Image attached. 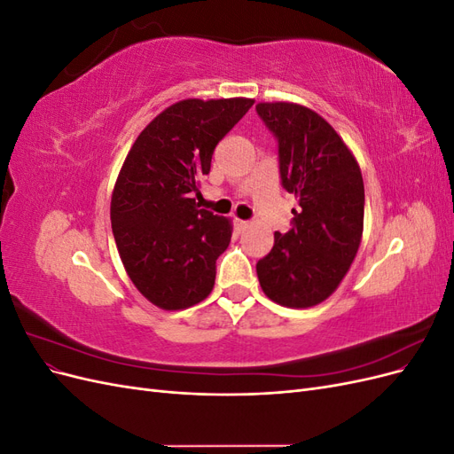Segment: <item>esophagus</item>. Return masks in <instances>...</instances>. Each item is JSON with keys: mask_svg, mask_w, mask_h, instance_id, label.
Returning <instances> with one entry per match:
<instances>
[{"mask_svg": "<svg viewBox=\"0 0 454 454\" xmlns=\"http://www.w3.org/2000/svg\"><path fill=\"white\" fill-rule=\"evenodd\" d=\"M235 227H237V231H244L246 227H248V222H244V219H235Z\"/></svg>", "mask_w": 454, "mask_h": 454, "instance_id": "34e87169", "label": "esophagus"}]
</instances>
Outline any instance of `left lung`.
Wrapping results in <instances>:
<instances>
[{"label": "left lung", "mask_w": 454, "mask_h": 454, "mask_svg": "<svg viewBox=\"0 0 454 454\" xmlns=\"http://www.w3.org/2000/svg\"><path fill=\"white\" fill-rule=\"evenodd\" d=\"M278 142L282 187L297 197L292 229L274 232L257 278L274 303L307 309L332 295L350 269L364 231L358 162L325 119L290 102L257 104Z\"/></svg>", "instance_id": "obj_1"}]
</instances>
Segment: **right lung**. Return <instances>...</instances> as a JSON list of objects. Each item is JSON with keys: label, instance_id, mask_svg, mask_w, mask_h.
Segmentation results:
<instances>
[{"label": "right lung", "instance_id": "1", "mask_svg": "<svg viewBox=\"0 0 454 454\" xmlns=\"http://www.w3.org/2000/svg\"><path fill=\"white\" fill-rule=\"evenodd\" d=\"M254 106L248 98L182 100L159 114L130 147L112 197L122 265L140 294L164 310L208 297L231 223L199 208V177L215 145Z\"/></svg>", "mask_w": 454, "mask_h": 454}]
</instances>
